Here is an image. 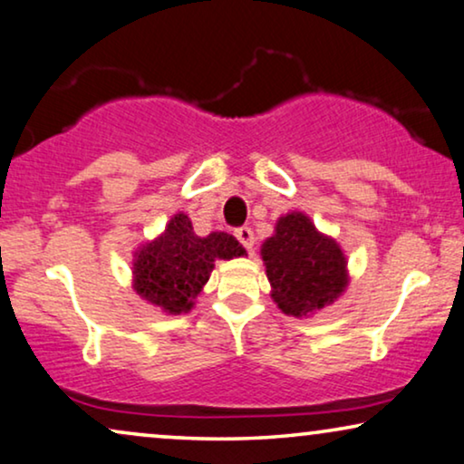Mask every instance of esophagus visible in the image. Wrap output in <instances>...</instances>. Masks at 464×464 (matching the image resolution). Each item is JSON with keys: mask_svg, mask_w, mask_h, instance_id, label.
Wrapping results in <instances>:
<instances>
[{"mask_svg": "<svg viewBox=\"0 0 464 464\" xmlns=\"http://www.w3.org/2000/svg\"><path fill=\"white\" fill-rule=\"evenodd\" d=\"M236 237L239 239V244H242L246 250H252V246H255V233H252L248 227L237 228V231H236Z\"/></svg>", "mask_w": 464, "mask_h": 464, "instance_id": "obj_1", "label": "esophagus"}]
</instances>
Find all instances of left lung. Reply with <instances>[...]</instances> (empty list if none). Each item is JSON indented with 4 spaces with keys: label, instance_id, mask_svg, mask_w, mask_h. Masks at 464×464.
Segmentation results:
<instances>
[{
    "label": "left lung",
    "instance_id": "obj_1",
    "mask_svg": "<svg viewBox=\"0 0 464 464\" xmlns=\"http://www.w3.org/2000/svg\"><path fill=\"white\" fill-rule=\"evenodd\" d=\"M261 258L271 299L286 316H314L335 304L350 284L342 246L296 209L277 218L274 236L261 246Z\"/></svg>",
    "mask_w": 464,
    "mask_h": 464
}]
</instances>
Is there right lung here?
<instances>
[{
  "label": "right lung",
  "instance_id": "right-lung-1",
  "mask_svg": "<svg viewBox=\"0 0 464 464\" xmlns=\"http://www.w3.org/2000/svg\"><path fill=\"white\" fill-rule=\"evenodd\" d=\"M246 256V248L225 231L199 237L184 212L169 218L163 231L150 242L138 246L131 263V286L140 299L178 316L195 307L216 261Z\"/></svg>",
  "mask_w": 464,
  "mask_h": 464
}]
</instances>
